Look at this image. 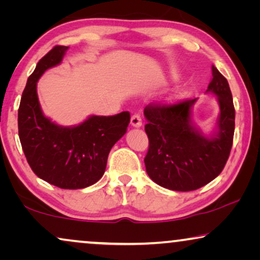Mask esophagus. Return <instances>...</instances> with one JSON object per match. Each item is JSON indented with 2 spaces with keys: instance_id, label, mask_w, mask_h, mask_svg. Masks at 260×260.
Listing matches in <instances>:
<instances>
[{
  "instance_id": "esophagus-1",
  "label": "esophagus",
  "mask_w": 260,
  "mask_h": 260,
  "mask_svg": "<svg viewBox=\"0 0 260 260\" xmlns=\"http://www.w3.org/2000/svg\"><path fill=\"white\" fill-rule=\"evenodd\" d=\"M131 125L135 126V127H141L142 126V118H141V115H138V113H135V115L131 116Z\"/></svg>"
}]
</instances>
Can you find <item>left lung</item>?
<instances>
[{"label":"left lung","mask_w":260,"mask_h":260,"mask_svg":"<svg viewBox=\"0 0 260 260\" xmlns=\"http://www.w3.org/2000/svg\"><path fill=\"white\" fill-rule=\"evenodd\" d=\"M212 76L207 92L218 98L220 115L218 129L211 137L191 124V106L197 99L145 106L149 149L144 163L149 177L158 186L177 191L199 189L214 180L229 159L236 110L226 78L215 66Z\"/></svg>","instance_id":"obj_1"}]
</instances>
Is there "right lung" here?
<instances>
[{"instance_id":"1","label":"right lung","mask_w":260,"mask_h":260,"mask_svg":"<svg viewBox=\"0 0 260 260\" xmlns=\"http://www.w3.org/2000/svg\"><path fill=\"white\" fill-rule=\"evenodd\" d=\"M69 47L55 46L39 60L21 97L17 124L28 165L46 182L62 189H81L104 175L109 152L126 133L129 111L91 116L77 126H60L42 113L37 83L59 65Z\"/></svg>"}]
</instances>
